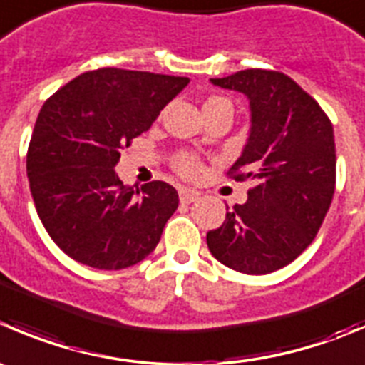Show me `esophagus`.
Listing matches in <instances>:
<instances>
[{"mask_svg":"<svg viewBox=\"0 0 365 365\" xmlns=\"http://www.w3.org/2000/svg\"><path fill=\"white\" fill-rule=\"evenodd\" d=\"M197 197H200V194L194 192V190L180 189V201H182V203H185V205L194 203V201H196Z\"/></svg>","mask_w":365,"mask_h":365,"instance_id":"34e87169","label":"esophagus"}]
</instances>
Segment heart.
I'll use <instances>...</instances> for the list:
<instances>
[{"instance_id":"obj_1","label":"heart","mask_w":365,"mask_h":365,"mask_svg":"<svg viewBox=\"0 0 365 365\" xmlns=\"http://www.w3.org/2000/svg\"><path fill=\"white\" fill-rule=\"evenodd\" d=\"M225 105L232 107L230 100H226V98L210 96L203 103V112L205 110H210V108H215V107H225ZM175 168L178 169V171L182 173L183 176H196L197 173L201 171L200 160H197L196 157H192V155H187V153L178 155V157L175 158Z\"/></svg>"}]
</instances>
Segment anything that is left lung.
Segmentation results:
<instances>
[{
  "instance_id": "1",
  "label": "left lung",
  "mask_w": 365,
  "mask_h": 365,
  "mask_svg": "<svg viewBox=\"0 0 365 365\" xmlns=\"http://www.w3.org/2000/svg\"><path fill=\"white\" fill-rule=\"evenodd\" d=\"M210 81L250 100V137L228 175L255 187L207 233L208 250L233 271L267 274L298 258L323 225L335 190L334 126L278 71L244 69Z\"/></svg>"
}]
</instances>
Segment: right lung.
<instances>
[{
  "label": "right lung",
  "mask_w": 365,
  "mask_h": 365,
  "mask_svg": "<svg viewBox=\"0 0 365 365\" xmlns=\"http://www.w3.org/2000/svg\"><path fill=\"white\" fill-rule=\"evenodd\" d=\"M189 78L88 71L58 88L38 112L26 155L35 208L56 246L88 267L118 271L157 247L178 192L155 180L123 185V148L148 132Z\"/></svg>",
  "instance_id": "add662e5"
}]
</instances>
